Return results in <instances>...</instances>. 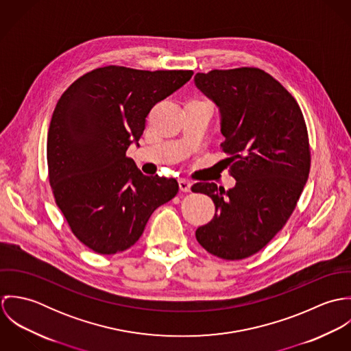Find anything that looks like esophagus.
<instances>
[{
    "mask_svg": "<svg viewBox=\"0 0 351 351\" xmlns=\"http://www.w3.org/2000/svg\"><path fill=\"white\" fill-rule=\"evenodd\" d=\"M178 184H180V189H181L184 193L191 192L192 184H191L188 180H180V181H178Z\"/></svg>",
    "mask_w": 351,
    "mask_h": 351,
    "instance_id": "esophagus-1",
    "label": "esophagus"
}]
</instances>
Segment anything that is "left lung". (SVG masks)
I'll return each mask as SVG.
<instances>
[{
	"mask_svg": "<svg viewBox=\"0 0 351 351\" xmlns=\"http://www.w3.org/2000/svg\"><path fill=\"white\" fill-rule=\"evenodd\" d=\"M195 84L219 108L221 149L237 180L228 191L213 182L192 186L216 208L196 239L219 258L243 259L263 249L296 208L311 166L306 125L298 101L261 69L197 73Z\"/></svg>",
	"mask_w": 351,
	"mask_h": 351,
	"instance_id": "8db88e82",
	"label": "left lung"
}]
</instances>
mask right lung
<instances>
[{
  "label": "right lung",
  "mask_w": 351,
  "mask_h": 351,
  "mask_svg": "<svg viewBox=\"0 0 351 351\" xmlns=\"http://www.w3.org/2000/svg\"><path fill=\"white\" fill-rule=\"evenodd\" d=\"M192 70L96 69L58 101L47 163L55 202L73 234L104 255L134 246L152 212L178 193L174 178L149 177L125 152L152 106L184 86Z\"/></svg>",
  "instance_id": "obj_1"
}]
</instances>
